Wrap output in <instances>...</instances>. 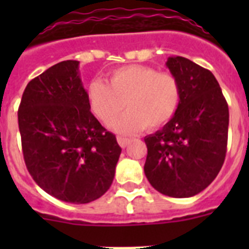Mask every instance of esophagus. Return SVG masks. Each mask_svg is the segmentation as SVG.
Wrapping results in <instances>:
<instances>
[{"label": "esophagus", "instance_id": "obj_1", "mask_svg": "<svg viewBox=\"0 0 249 249\" xmlns=\"http://www.w3.org/2000/svg\"><path fill=\"white\" fill-rule=\"evenodd\" d=\"M129 141H131V140H129V138H126V137H117L118 144H120L122 148H126V147L128 146Z\"/></svg>", "mask_w": 249, "mask_h": 249}]
</instances>
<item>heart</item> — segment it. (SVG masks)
Here are the masks:
<instances>
[{
	"label": "heart",
	"instance_id": "obj_1",
	"mask_svg": "<svg viewBox=\"0 0 249 249\" xmlns=\"http://www.w3.org/2000/svg\"><path fill=\"white\" fill-rule=\"evenodd\" d=\"M87 103L93 116L114 131L132 135L148 127L160 128L172 120L181 103V86L172 73L158 72L146 65H128L112 70L107 85L93 80L87 87Z\"/></svg>",
	"mask_w": 249,
	"mask_h": 249
}]
</instances>
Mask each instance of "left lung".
<instances>
[{
    "mask_svg": "<svg viewBox=\"0 0 249 249\" xmlns=\"http://www.w3.org/2000/svg\"><path fill=\"white\" fill-rule=\"evenodd\" d=\"M181 103L163 128L144 137V175L162 195L187 198L213 182L227 151L230 112L213 73L191 59L168 57Z\"/></svg>",
    "mask_w": 249,
    "mask_h": 249,
    "instance_id": "8db88e82",
    "label": "left lung"
}]
</instances>
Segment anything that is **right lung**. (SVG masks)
Instances as JSON below:
<instances>
[{"instance_id": "obj_1", "label": "right lung", "mask_w": 249, "mask_h": 249, "mask_svg": "<svg viewBox=\"0 0 249 249\" xmlns=\"http://www.w3.org/2000/svg\"><path fill=\"white\" fill-rule=\"evenodd\" d=\"M78 61H62L26 86L18 108L22 151L37 184L74 204L111 187L121 148L87 103Z\"/></svg>"}]
</instances>
